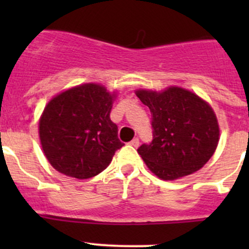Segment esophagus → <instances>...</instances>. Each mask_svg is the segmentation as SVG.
I'll list each match as a JSON object with an SVG mask.
<instances>
[{"mask_svg":"<svg viewBox=\"0 0 249 249\" xmlns=\"http://www.w3.org/2000/svg\"><path fill=\"white\" fill-rule=\"evenodd\" d=\"M130 144H131L132 147L137 148V147H139V145H140V140L136 137V139H134V140L131 141V142H130Z\"/></svg>","mask_w":249,"mask_h":249,"instance_id":"obj_1","label":"esophagus"}]
</instances>
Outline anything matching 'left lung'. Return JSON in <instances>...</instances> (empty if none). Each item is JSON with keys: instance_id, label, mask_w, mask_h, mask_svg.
<instances>
[{"instance_id": "obj_1", "label": "left lung", "mask_w": 249, "mask_h": 249, "mask_svg": "<svg viewBox=\"0 0 249 249\" xmlns=\"http://www.w3.org/2000/svg\"><path fill=\"white\" fill-rule=\"evenodd\" d=\"M136 95L152 114L153 141L137 149L150 171L172 180L201 169L219 140L217 118L210 105L177 87L162 92L139 90Z\"/></svg>"}]
</instances>
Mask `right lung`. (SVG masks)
Segmentation results:
<instances>
[{"label": "right lung", "instance_id": "1", "mask_svg": "<svg viewBox=\"0 0 249 249\" xmlns=\"http://www.w3.org/2000/svg\"><path fill=\"white\" fill-rule=\"evenodd\" d=\"M113 97L101 85L84 84L61 92L47 105L39 120V139L55 170L85 179L110 164L124 145L109 117Z\"/></svg>", "mask_w": 249, "mask_h": 249}]
</instances>
